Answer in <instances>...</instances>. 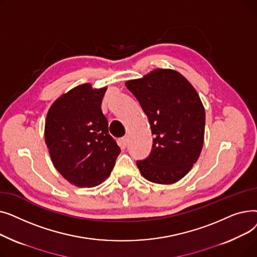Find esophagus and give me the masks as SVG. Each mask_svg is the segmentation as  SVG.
Here are the masks:
<instances>
[{
	"mask_svg": "<svg viewBox=\"0 0 257 257\" xmlns=\"http://www.w3.org/2000/svg\"><path fill=\"white\" fill-rule=\"evenodd\" d=\"M128 142H129L128 137L121 138V139H120V146H121V148H126L127 145H128Z\"/></svg>",
	"mask_w": 257,
	"mask_h": 257,
	"instance_id": "1",
	"label": "esophagus"
}]
</instances>
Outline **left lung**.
Listing matches in <instances>:
<instances>
[{"mask_svg": "<svg viewBox=\"0 0 257 257\" xmlns=\"http://www.w3.org/2000/svg\"><path fill=\"white\" fill-rule=\"evenodd\" d=\"M125 84L140 102L155 137L149 157L137 161L141 174L158 184L179 181L203 148L205 110L197 90L170 69H156Z\"/></svg>", "mask_w": 257, "mask_h": 257, "instance_id": "1", "label": "left lung"}]
</instances>
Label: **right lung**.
I'll return each mask as SVG.
<instances>
[{
  "label": "right lung",
  "instance_id": "right-lung-1",
  "mask_svg": "<svg viewBox=\"0 0 257 257\" xmlns=\"http://www.w3.org/2000/svg\"><path fill=\"white\" fill-rule=\"evenodd\" d=\"M106 89L78 85L54 102L47 114L45 141L52 163L79 187H92L107 179L120 152L101 109Z\"/></svg>",
  "mask_w": 257,
  "mask_h": 257
}]
</instances>
